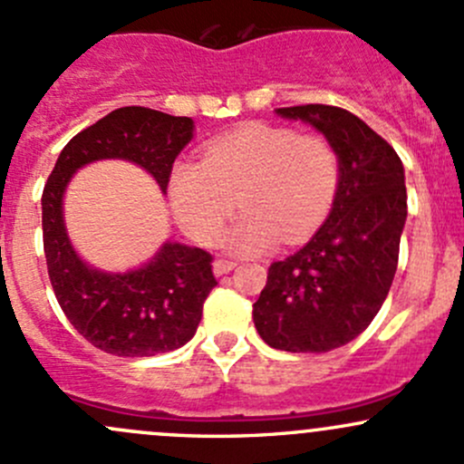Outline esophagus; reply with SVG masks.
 <instances>
[{
  "mask_svg": "<svg viewBox=\"0 0 464 464\" xmlns=\"http://www.w3.org/2000/svg\"><path fill=\"white\" fill-rule=\"evenodd\" d=\"M236 266V262L233 260H216L213 262V271H216V276H224V273H228Z\"/></svg>",
  "mask_w": 464,
  "mask_h": 464,
  "instance_id": "esophagus-1",
  "label": "esophagus"
}]
</instances>
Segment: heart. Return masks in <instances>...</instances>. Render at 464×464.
Segmentation results:
<instances>
[{"label": "heart", "instance_id": "obj_1", "mask_svg": "<svg viewBox=\"0 0 464 464\" xmlns=\"http://www.w3.org/2000/svg\"><path fill=\"white\" fill-rule=\"evenodd\" d=\"M340 158L322 135L289 126L248 121L204 146L202 162L178 164L170 175L175 216L188 236L216 245L236 213L246 216L228 246L257 253L276 245L306 240L334 204Z\"/></svg>", "mask_w": 464, "mask_h": 464}]
</instances>
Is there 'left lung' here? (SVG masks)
I'll use <instances>...</instances> for the list:
<instances>
[{"instance_id": "8db88e82", "label": "left lung", "mask_w": 464, "mask_h": 464, "mask_svg": "<svg viewBox=\"0 0 464 464\" xmlns=\"http://www.w3.org/2000/svg\"><path fill=\"white\" fill-rule=\"evenodd\" d=\"M277 113L326 135L340 184L318 233L269 266L253 322L273 349L324 353L358 338L392 289L407 219L404 169L393 146L349 111L304 104Z\"/></svg>"}]
</instances>
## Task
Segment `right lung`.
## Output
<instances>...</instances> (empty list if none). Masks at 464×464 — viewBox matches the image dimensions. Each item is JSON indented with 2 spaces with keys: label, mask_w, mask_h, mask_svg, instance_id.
Masks as SVG:
<instances>
[{
  "label": "right lung",
  "mask_w": 464,
  "mask_h": 464,
  "mask_svg": "<svg viewBox=\"0 0 464 464\" xmlns=\"http://www.w3.org/2000/svg\"><path fill=\"white\" fill-rule=\"evenodd\" d=\"M193 120L144 106H124L77 133L57 158L42 193L44 253L57 302L77 334L121 358L167 353L195 335L213 286V256L204 248L164 245L138 271L113 276L86 266L72 251L62 219V195L84 164L121 158L140 164L167 191Z\"/></svg>",
  "instance_id": "1"
}]
</instances>
